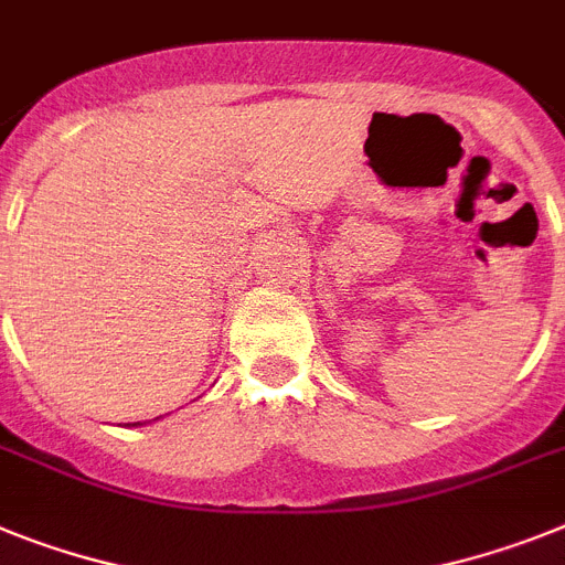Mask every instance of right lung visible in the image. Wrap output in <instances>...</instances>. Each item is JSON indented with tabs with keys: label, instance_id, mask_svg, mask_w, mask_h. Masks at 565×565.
<instances>
[{
	"label": "right lung",
	"instance_id": "obj_1",
	"mask_svg": "<svg viewBox=\"0 0 565 565\" xmlns=\"http://www.w3.org/2000/svg\"><path fill=\"white\" fill-rule=\"evenodd\" d=\"M135 425H140V422H135Z\"/></svg>",
	"mask_w": 565,
	"mask_h": 565
}]
</instances>
